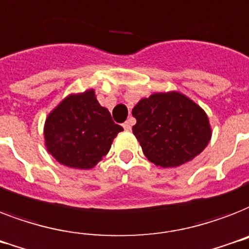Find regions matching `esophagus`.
<instances>
[{"mask_svg":"<svg viewBox=\"0 0 249 249\" xmlns=\"http://www.w3.org/2000/svg\"><path fill=\"white\" fill-rule=\"evenodd\" d=\"M132 123H134V119L130 118L127 122L123 123V128L126 131H131V128H132Z\"/></svg>","mask_w":249,"mask_h":249,"instance_id":"obj_1","label":"esophagus"}]
</instances>
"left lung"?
<instances>
[{"label":"left lung","instance_id":"1","mask_svg":"<svg viewBox=\"0 0 249 249\" xmlns=\"http://www.w3.org/2000/svg\"><path fill=\"white\" fill-rule=\"evenodd\" d=\"M132 132L145 157L163 168L190 162L203 152L212 136L206 112L178 91L142 97L132 109Z\"/></svg>","mask_w":249,"mask_h":249}]
</instances>
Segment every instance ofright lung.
Listing matches in <instances>:
<instances>
[{"mask_svg":"<svg viewBox=\"0 0 249 249\" xmlns=\"http://www.w3.org/2000/svg\"><path fill=\"white\" fill-rule=\"evenodd\" d=\"M123 131L99 104L95 90L71 93L47 115L43 136L47 152L71 168L91 170L110 150Z\"/></svg>","mask_w":249,"mask_h":249,"instance_id":"obj_1","label":"right lung"}]
</instances>
